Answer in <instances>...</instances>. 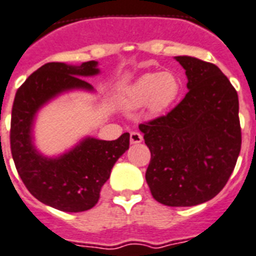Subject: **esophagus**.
<instances>
[{"label": "esophagus", "mask_w": 256, "mask_h": 256, "mask_svg": "<svg viewBox=\"0 0 256 256\" xmlns=\"http://www.w3.org/2000/svg\"><path fill=\"white\" fill-rule=\"evenodd\" d=\"M142 140H143V136L140 132H132V134H130V142H132V144H138V143H140Z\"/></svg>", "instance_id": "esophagus-1"}]
</instances>
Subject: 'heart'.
<instances>
[{
    "label": "heart",
    "mask_w": 256,
    "mask_h": 256,
    "mask_svg": "<svg viewBox=\"0 0 256 256\" xmlns=\"http://www.w3.org/2000/svg\"><path fill=\"white\" fill-rule=\"evenodd\" d=\"M182 82L174 72H152L139 76L124 89L122 105L128 110L147 106L151 114H162L175 104Z\"/></svg>",
    "instance_id": "heart-1"
}]
</instances>
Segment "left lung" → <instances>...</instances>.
<instances>
[{
  "label": "left lung",
  "instance_id": "1",
  "mask_svg": "<svg viewBox=\"0 0 256 256\" xmlns=\"http://www.w3.org/2000/svg\"><path fill=\"white\" fill-rule=\"evenodd\" d=\"M186 97L163 117L139 124L151 152L146 182L158 202L194 206L226 186L240 151L236 90L214 64L176 56Z\"/></svg>",
  "mask_w": 256,
  "mask_h": 256
}]
</instances>
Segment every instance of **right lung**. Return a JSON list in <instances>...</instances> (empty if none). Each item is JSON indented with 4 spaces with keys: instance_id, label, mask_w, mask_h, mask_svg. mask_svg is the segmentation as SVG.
I'll return each instance as SVG.
<instances>
[{
    "instance_id": "1",
    "label": "right lung",
    "mask_w": 256,
    "mask_h": 256,
    "mask_svg": "<svg viewBox=\"0 0 256 256\" xmlns=\"http://www.w3.org/2000/svg\"><path fill=\"white\" fill-rule=\"evenodd\" d=\"M97 66L94 60L80 66L47 63L27 78L14 98L10 147L16 171L36 200L58 210L78 213L94 206L112 168L130 144V134L124 132L116 140L86 136L55 158L35 147L32 126L39 109L66 92H93L81 78L98 74Z\"/></svg>"
}]
</instances>
